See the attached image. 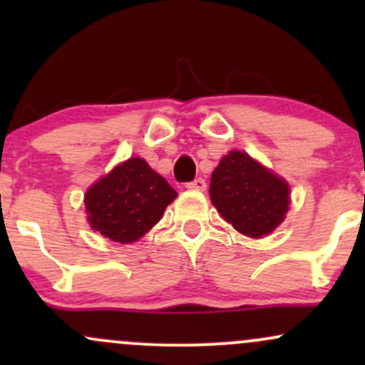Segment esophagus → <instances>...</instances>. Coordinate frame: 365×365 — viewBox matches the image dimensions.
<instances>
[{
	"label": "esophagus",
	"instance_id": "34e87169",
	"mask_svg": "<svg viewBox=\"0 0 365 365\" xmlns=\"http://www.w3.org/2000/svg\"><path fill=\"white\" fill-rule=\"evenodd\" d=\"M206 180L204 178H195L194 182H188L187 183V188H190V190H206Z\"/></svg>",
	"mask_w": 365,
	"mask_h": 365
}]
</instances>
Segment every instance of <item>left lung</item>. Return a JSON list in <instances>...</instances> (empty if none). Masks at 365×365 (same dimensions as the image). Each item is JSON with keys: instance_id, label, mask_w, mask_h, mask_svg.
<instances>
[{"instance_id": "1", "label": "left lung", "mask_w": 365, "mask_h": 365, "mask_svg": "<svg viewBox=\"0 0 365 365\" xmlns=\"http://www.w3.org/2000/svg\"><path fill=\"white\" fill-rule=\"evenodd\" d=\"M209 195L217 212L250 238L273 233L290 206L288 183L240 150H230L212 171Z\"/></svg>"}]
</instances>
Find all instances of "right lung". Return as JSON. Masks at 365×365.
<instances>
[{
  "label": "right lung",
  "instance_id": "1",
  "mask_svg": "<svg viewBox=\"0 0 365 365\" xmlns=\"http://www.w3.org/2000/svg\"><path fill=\"white\" fill-rule=\"evenodd\" d=\"M178 194L142 158H130L86 192L87 221L120 244L139 240L161 220Z\"/></svg>",
  "mask_w": 365,
  "mask_h": 365
}]
</instances>
